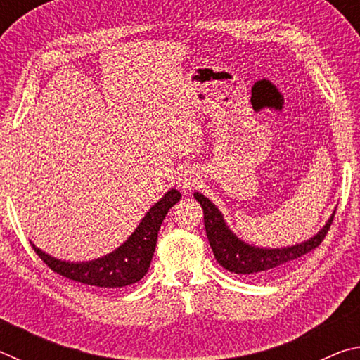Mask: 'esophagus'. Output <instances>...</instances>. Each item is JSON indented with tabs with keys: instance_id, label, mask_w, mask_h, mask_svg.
<instances>
[{
	"instance_id": "esophagus-1",
	"label": "esophagus",
	"mask_w": 360,
	"mask_h": 360,
	"mask_svg": "<svg viewBox=\"0 0 360 360\" xmlns=\"http://www.w3.org/2000/svg\"><path fill=\"white\" fill-rule=\"evenodd\" d=\"M200 181V174L197 173V169L193 168H186L184 172H181L178 176V184L182 188H192L193 186H197Z\"/></svg>"
}]
</instances>
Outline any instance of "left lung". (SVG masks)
<instances>
[{
    "instance_id": "8db88e82",
    "label": "left lung",
    "mask_w": 360,
    "mask_h": 360,
    "mask_svg": "<svg viewBox=\"0 0 360 360\" xmlns=\"http://www.w3.org/2000/svg\"><path fill=\"white\" fill-rule=\"evenodd\" d=\"M193 197L202 205L205 214V229L208 236L210 246L214 252L216 260L225 270L238 275H260V273H276L284 268L290 266L302 255L311 252L324 241L326 235L333 222V216L328 219L318 235L311 240L283 249H262L251 245H246L245 241L236 238L231 233L227 225L224 222V217L219 210L212 205L208 198L202 193L195 192Z\"/></svg>"
}]
</instances>
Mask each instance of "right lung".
Wrapping results in <instances>:
<instances>
[{"mask_svg": "<svg viewBox=\"0 0 360 360\" xmlns=\"http://www.w3.org/2000/svg\"><path fill=\"white\" fill-rule=\"evenodd\" d=\"M179 198L181 193L176 188L167 192L165 197L149 210L130 238L114 252L101 259L82 262V264H70V262L51 257L36 248L33 243L32 246L51 270L71 281L103 289L125 288V285L138 283L148 273L155 251L158 230L167 212L179 202Z\"/></svg>", "mask_w": 360, "mask_h": 360, "instance_id": "right-lung-1", "label": "right lung"}]
</instances>
